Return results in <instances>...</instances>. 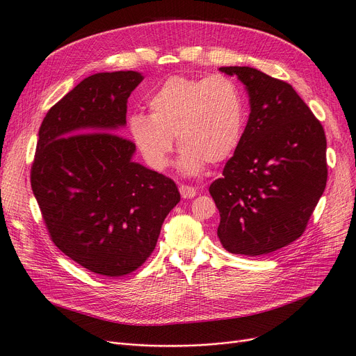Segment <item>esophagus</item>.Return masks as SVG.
I'll list each match as a JSON object with an SVG mask.
<instances>
[{
  "mask_svg": "<svg viewBox=\"0 0 356 356\" xmlns=\"http://www.w3.org/2000/svg\"><path fill=\"white\" fill-rule=\"evenodd\" d=\"M179 191H180V195H181V198H185V200H192L193 196H196V189L193 188V186H188V185H181L180 188H179Z\"/></svg>",
  "mask_w": 356,
  "mask_h": 356,
  "instance_id": "34e87169",
  "label": "esophagus"
}]
</instances>
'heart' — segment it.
<instances>
[{
    "label": "heart",
    "instance_id": "heart-1",
    "mask_svg": "<svg viewBox=\"0 0 356 356\" xmlns=\"http://www.w3.org/2000/svg\"><path fill=\"white\" fill-rule=\"evenodd\" d=\"M149 115L129 118V134L143 160L164 170L173 151V138L181 149L179 168L196 175L208 164H218L239 147L245 105L232 79L171 76L148 98Z\"/></svg>",
    "mask_w": 356,
    "mask_h": 356
}]
</instances>
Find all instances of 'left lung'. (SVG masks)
<instances>
[{
    "label": "left lung",
    "instance_id": "8db88e82",
    "mask_svg": "<svg viewBox=\"0 0 356 356\" xmlns=\"http://www.w3.org/2000/svg\"><path fill=\"white\" fill-rule=\"evenodd\" d=\"M220 72L245 85L251 113L222 177L209 186L217 234L232 254L266 255L307 229L327 183L325 134L289 83L252 67Z\"/></svg>",
    "mask_w": 356,
    "mask_h": 356
}]
</instances>
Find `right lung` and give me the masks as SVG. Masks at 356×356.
Returning <instances> with one entry per match:
<instances>
[{"instance_id":"add662e5","label":"right lung","mask_w":356,"mask_h":356,"mask_svg":"<svg viewBox=\"0 0 356 356\" xmlns=\"http://www.w3.org/2000/svg\"><path fill=\"white\" fill-rule=\"evenodd\" d=\"M138 72L92 74L47 113L39 127L31 185L52 242L86 270L120 277L155 249L176 183L131 158L127 98Z\"/></svg>"}]
</instances>
